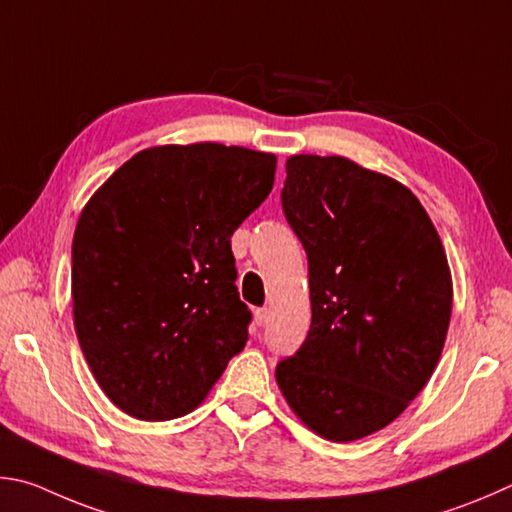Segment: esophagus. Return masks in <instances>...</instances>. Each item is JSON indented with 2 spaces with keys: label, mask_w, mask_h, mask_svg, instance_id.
<instances>
[{
  "label": "esophagus",
  "mask_w": 512,
  "mask_h": 512,
  "mask_svg": "<svg viewBox=\"0 0 512 512\" xmlns=\"http://www.w3.org/2000/svg\"><path fill=\"white\" fill-rule=\"evenodd\" d=\"M254 321L258 326H267V321H270V310L267 308H256L254 310Z\"/></svg>",
  "instance_id": "obj_1"
}]
</instances>
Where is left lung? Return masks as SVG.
Returning a JSON list of instances; mask_svg holds the SVG:
<instances>
[{"label":"left lung","instance_id":"1","mask_svg":"<svg viewBox=\"0 0 512 512\" xmlns=\"http://www.w3.org/2000/svg\"><path fill=\"white\" fill-rule=\"evenodd\" d=\"M285 173L312 324L276 382L312 432L351 443L396 420L432 378L452 315L450 267L423 204L396 179L317 155L290 157Z\"/></svg>","mask_w":512,"mask_h":512}]
</instances>
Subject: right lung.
<instances>
[{"label":"right lung","instance_id":"add662e5","mask_svg":"<svg viewBox=\"0 0 512 512\" xmlns=\"http://www.w3.org/2000/svg\"><path fill=\"white\" fill-rule=\"evenodd\" d=\"M276 157L222 143L141 150L98 188L71 245L78 344L116 407L186 416L247 344L231 236Z\"/></svg>","mask_w":512,"mask_h":512}]
</instances>
